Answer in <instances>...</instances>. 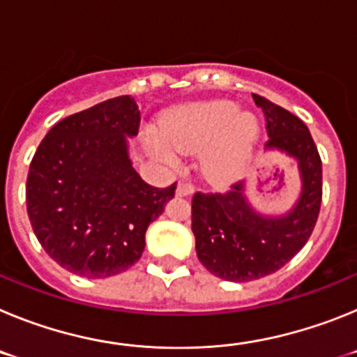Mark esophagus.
Listing matches in <instances>:
<instances>
[{
  "instance_id": "34e87169",
  "label": "esophagus",
  "mask_w": 357,
  "mask_h": 357,
  "mask_svg": "<svg viewBox=\"0 0 357 357\" xmlns=\"http://www.w3.org/2000/svg\"><path fill=\"white\" fill-rule=\"evenodd\" d=\"M195 188L191 184H188V182H178L176 184V195L178 197H189V195H193Z\"/></svg>"
}]
</instances>
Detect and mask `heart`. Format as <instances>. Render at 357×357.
<instances>
[{
	"mask_svg": "<svg viewBox=\"0 0 357 357\" xmlns=\"http://www.w3.org/2000/svg\"><path fill=\"white\" fill-rule=\"evenodd\" d=\"M162 137L181 153H204L202 172L207 181L227 185L239 181L248 169L259 141V121L250 112H239L232 102H206L181 107L162 119ZM157 155L169 150L160 141L153 143Z\"/></svg>",
	"mask_w": 357,
	"mask_h": 357,
	"instance_id": "obj_1",
	"label": "heart"
}]
</instances>
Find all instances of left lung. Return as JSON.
Masks as SVG:
<instances>
[{"label": "left lung", "instance_id": "left-lung-1", "mask_svg": "<svg viewBox=\"0 0 357 357\" xmlns=\"http://www.w3.org/2000/svg\"><path fill=\"white\" fill-rule=\"evenodd\" d=\"M266 116L268 153L293 159L301 189L284 213H263L248 198V184L229 193L193 197L195 247L200 263L213 275L248 282L277 272L301 252L313 232L321 202V160L305 123L282 107L254 94Z\"/></svg>", "mask_w": 357, "mask_h": 357}]
</instances>
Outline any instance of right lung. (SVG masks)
Wrapping results in <instances>:
<instances>
[{
	"label": "right lung",
	"instance_id": "obj_1",
	"mask_svg": "<svg viewBox=\"0 0 357 357\" xmlns=\"http://www.w3.org/2000/svg\"><path fill=\"white\" fill-rule=\"evenodd\" d=\"M139 121L134 98H112L56 123L31 159V229L75 275L105 279L134 266L148 225L175 195V184L151 188L134 169L128 139Z\"/></svg>",
	"mask_w": 357,
	"mask_h": 357
}]
</instances>
